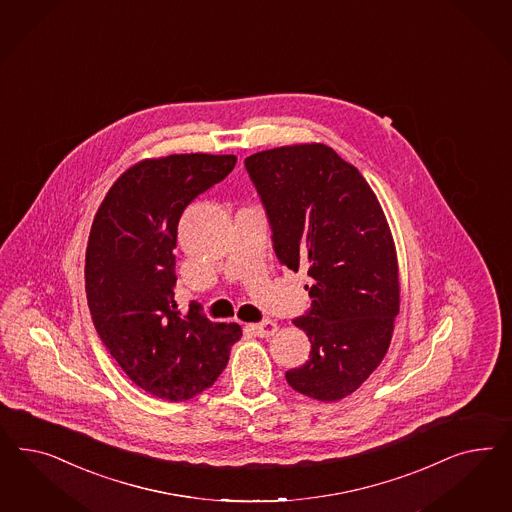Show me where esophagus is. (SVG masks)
Segmentation results:
<instances>
[{
  "label": "esophagus",
  "instance_id": "esophagus-1",
  "mask_svg": "<svg viewBox=\"0 0 512 512\" xmlns=\"http://www.w3.org/2000/svg\"><path fill=\"white\" fill-rule=\"evenodd\" d=\"M249 328L253 330V334H257V336H261V338H268V336H272L276 330H278V323H274V321H263V323H255V325H249Z\"/></svg>",
  "mask_w": 512,
  "mask_h": 512
}]
</instances>
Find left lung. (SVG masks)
<instances>
[{"label": "left lung", "mask_w": 512, "mask_h": 512, "mask_svg": "<svg viewBox=\"0 0 512 512\" xmlns=\"http://www.w3.org/2000/svg\"><path fill=\"white\" fill-rule=\"evenodd\" d=\"M279 263L310 276L311 308L295 326L310 358L285 379L319 402L353 394L387 355L400 281L394 240L357 167L319 142L246 157Z\"/></svg>", "instance_id": "8db88e82"}]
</instances>
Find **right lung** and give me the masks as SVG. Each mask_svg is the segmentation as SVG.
<instances>
[{"instance_id": "obj_1", "label": "right lung", "mask_w": 512, "mask_h": 512, "mask_svg": "<svg viewBox=\"0 0 512 512\" xmlns=\"http://www.w3.org/2000/svg\"><path fill=\"white\" fill-rule=\"evenodd\" d=\"M234 165L236 155L144 159L93 217L84 268L93 325L125 375L161 400L184 402L212 387L242 338L236 323L208 321L195 302L182 313L174 300L178 221Z\"/></svg>"}]
</instances>
